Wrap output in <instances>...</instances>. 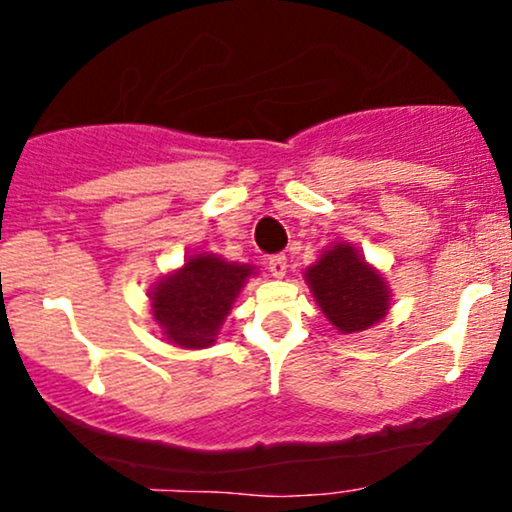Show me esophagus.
I'll return each mask as SVG.
<instances>
[{
	"instance_id": "obj_1",
	"label": "esophagus",
	"mask_w": 512,
	"mask_h": 512,
	"mask_svg": "<svg viewBox=\"0 0 512 512\" xmlns=\"http://www.w3.org/2000/svg\"><path fill=\"white\" fill-rule=\"evenodd\" d=\"M267 267L269 272H272V276L281 279V276L286 274V267H289V260H286V255H274L267 260Z\"/></svg>"
}]
</instances>
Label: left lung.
Listing matches in <instances>:
<instances>
[{"mask_svg": "<svg viewBox=\"0 0 512 512\" xmlns=\"http://www.w3.org/2000/svg\"><path fill=\"white\" fill-rule=\"evenodd\" d=\"M317 303L339 332H363L380 322L390 305L385 281L351 245H334L305 272Z\"/></svg>", "mask_w": 512, "mask_h": 512, "instance_id": "1", "label": "left lung"}]
</instances>
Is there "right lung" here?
I'll use <instances>...</instances> for the list:
<instances>
[{"label":"right lung","mask_w":512,"mask_h":512,"mask_svg":"<svg viewBox=\"0 0 512 512\" xmlns=\"http://www.w3.org/2000/svg\"><path fill=\"white\" fill-rule=\"evenodd\" d=\"M250 274L248 264L223 262L214 255L190 257L180 272L166 276L151 293L163 334L185 349L209 346Z\"/></svg>","instance_id":"obj_1"}]
</instances>
